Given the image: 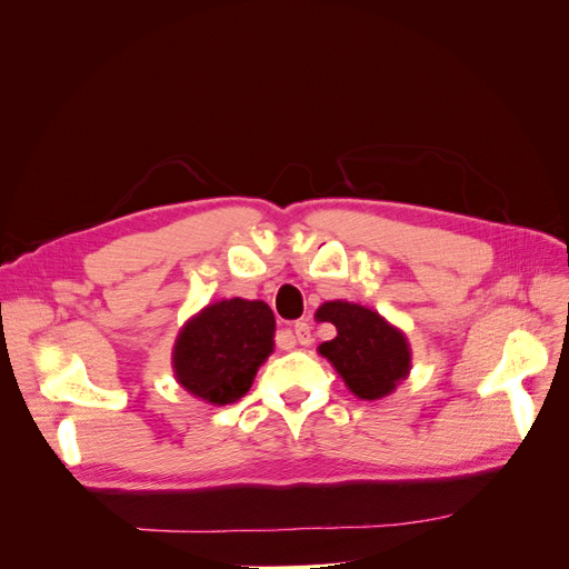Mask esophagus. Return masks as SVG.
Returning a JSON list of instances; mask_svg holds the SVG:
<instances>
[{
    "mask_svg": "<svg viewBox=\"0 0 569 569\" xmlns=\"http://www.w3.org/2000/svg\"><path fill=\"white\" fill-rule=\"evenodd\" d=\"M295 337H297V341L301 343V347H308V343L313 341V335H311V325H308L306 320H299V322L295 325Z\"/></svg>",
    "mask_w": 569,
    "mask_h": 569,
    "instance_id": "esophagus-1",
    "label": "esophagus"
}]
</instances>
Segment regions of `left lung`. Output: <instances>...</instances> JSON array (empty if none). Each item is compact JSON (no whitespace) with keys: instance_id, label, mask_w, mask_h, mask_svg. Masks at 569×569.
Segmentation results:
<instances>
[{"instance_id":"left-lung-1","label":"left lung","mask_w":569,"mask_h":569,"mask_svg":"<svg viewBox=\"0 0 569 569\" xmlns=\"http://www.w3.org/2000/svg\"><path fill=\"white\" fill-rule=\"evenodd\" d=\"M316 318L337 327V337L322 341L318 351L358 399H382L408 377L410 343L377 311L349 301H325Z\"/></svg>"}]
</instances>
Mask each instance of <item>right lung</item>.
<instances>
[{"label": "right lung", "mask_w": 569, "mask_h": 569, "mask_svg": "<svg viewBox=\"0 0 569 569\" xmlns=\"http://www.w3.org/2000/svg\"><path fill=\"white\" fill-rule=\"evenodd\" d=\"M272 337L274 316L266 301L222 299L206 306L176 339V380L206 403H234L272 353Z\"/></svg>", "instance_id": "add662e5"}]
</instances>
